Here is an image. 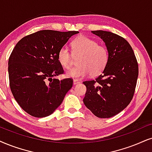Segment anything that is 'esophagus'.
<instances>
[{
	"label": "esophagus",
	"instance_id": "34e87169",
	"mask_svg": "<svg viewBox=\"0 0 152 152\" xmlns=\"http://www.w3.org/2000/svg\"><path fill=\"white\" fill-rule=\"evenodd\" d=\"M80 81L79 80H76V79H74V85H76V84H78V83H80Z\"/></svg>",
	"mask_w": 152,
	"mask_h": 152
}]
</instances>
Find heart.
<instances>
[{
	"instance_id": "heart-1",
	"label": "heart",
	"mask_w": 152,
	"mask_h": 152,
	"mask_svg": "<svg viewBox=\"0 0 152 152\" xmlns=\"http://www.w3.org/2000/svg\"><path fill=\"white\" fill-rule=\"evenodd\" d=\"M72 53L74 57H78L77 66L66 72L67 77L81 79L87 76H97L106 68L109 59V50L106 47L98 45L95 40L86 36H79L72 42ZM57 60L63 68L69 69L72 64V55L66 47L59 49Z\"/></svg>"
}]
</instances>
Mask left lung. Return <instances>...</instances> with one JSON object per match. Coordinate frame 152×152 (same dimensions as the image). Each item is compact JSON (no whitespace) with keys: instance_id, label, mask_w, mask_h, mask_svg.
<instances>
[{"instance_id":"obj_1","label":"left lung","mask_w":152,"mask_h":152,"mask_svg":"<svg viewBox=\"0 0 152 152\" xmlns=\"http://www.w3.org/2000/svg\"><path fill=\"white\" fill-rule=\"evenodd\" d=\"M109 50L106 68L95 80H86L83 103L98 118L118 114L133 97L138 77V64L133 50L125 38L105 31H93Z\"/></svg>"}]
</instances>
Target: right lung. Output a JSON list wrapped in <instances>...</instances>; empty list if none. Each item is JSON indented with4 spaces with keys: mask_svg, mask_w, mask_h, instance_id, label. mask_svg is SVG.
Masks as SVG:
<instances>
[{
    "mask_svg": "<svg viewBox=\"0 0 152 152\" xmlns=\"http://www.w3.org/2000/svg\"><path fill=\"white\" fill-rule=\"evenodd\" d=\"M78 33L39 31L22 38L13 49L8 61L10 87L17 102L31 116H50L72 88V78H55L64 73L57 54Z\"/></svg>",
    "mask_w": 152,
    "mask_h": 152,
    "instance_id": "obj_1",
    "label": "right lung"
}]
</instances>
